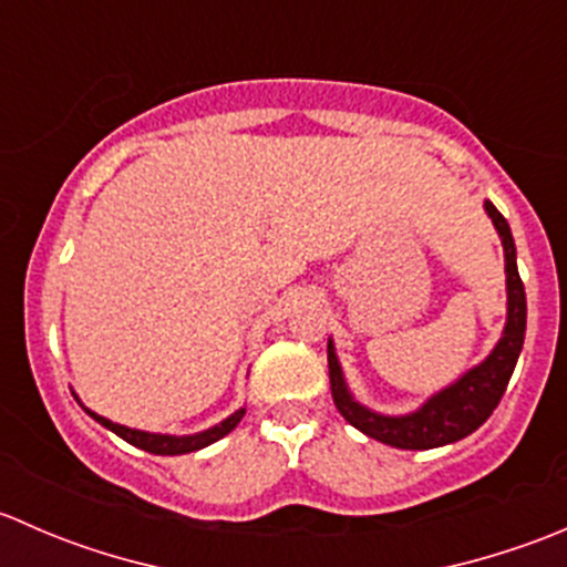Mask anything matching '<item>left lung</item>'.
I'll use <instances>...</instances> for the list:
<instances>
[{
    "label": "left lung",
    "mask_w": 567,
    "mask_h": 567,
    "mask_svg": "<svg viewBox=\"0 0 567 567\" xmlns=\"http://www.w3.org/2000/svg\"><path fill=\"white\" fill-rule=\"evenodd\" d=\"M485 214L491 216V221H494L496 233L502 238V247H505L507 274V323L505 331H502V340L496 342V348L488 353L485 362H480L477 368L463 373L447 390L427 398V403L422 409L403 416H386L375 414L368 405L353 400V394L348 392L346 379H342L340 362H337L334 342L329 340L331 398H334L337 411L357 431H362L364 436L398 450L444 447V444H453L477 431L494 414L496 405H499L524 346V331H527V293H524V282L518 277L516 244H513L511 225H507L505 216L488 199H485Z\"/></svg>",
    "instance_id": "1"
}]
</instances>
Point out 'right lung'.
Returning <instances> with one entry per match:
<instances>
[{"label":"right lung","mask_w":567,"mask_h":567,"mask_svg":"<svg viewBox=\"0 0 567 567\" xmlns=\"http://www.w3.org/2000/svg\"><path fill=\"white\" fill-rule=\"evenodd\" d=\"M87 414L93 416V420H99L101 425L109 427L112 433H117L120 439H125L128 444H134V447L145 450V453H153V455H186V453H194V450H203L208 447V444L219 442L221 436H227V433L233 431V427L241 422V416L247 414V409H238L236 414L227 416L225 422H219V425L208 427V431L203 433H194V436H167V433H147V431H134V427H125V425H117V422L106 420V416H99L95 411L87 409Z\"/></svg>","instance_id":"add662e5"}]
</instances>
